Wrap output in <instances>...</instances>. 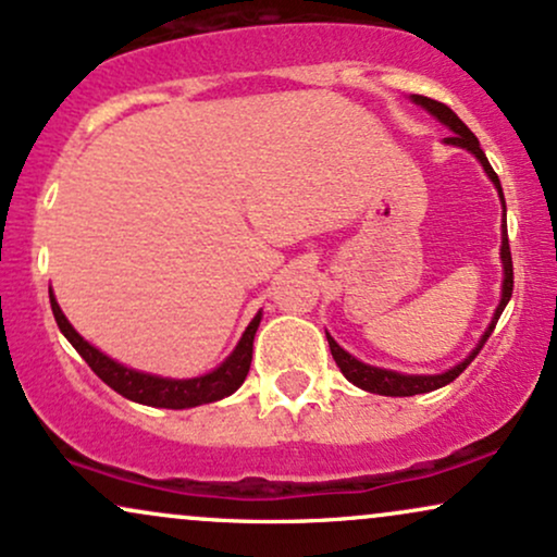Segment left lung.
Wrapping results in <instances>:
<instances>
[{
    "mask_svg": "<svg viewBox=\"0 0 557 557\" xmlns=\"http://www.w3.org/2000/svg\"><path fill=\"white\" fill-rule=\"evenodd\" d=\"M412 103L423 106L428 113H433L435 119H438L441 124H446L448 129H451V137H446L444 143L446 145H454V147H465V150H470L474 158L480 160L482 169H485L487 178L493 181L495 189L500 194V205H504V225H500V231H504V236H500V264H504V285H500V304L495 308L493 313V321L487 324L485 334L480 337V343L474 350L467 355L461 363H457L454 368H448L446 373H435V376H407V373H397V371H386V368H376V366H368V363H360L358 358H352L350 352L343 350L334 339L326 334V339H330V350H332V358L334 363H337L339 371H343V376L355 384L358 388H366V392L371 394H384V397H412V394H428L433 392V388H441L446 384H451L454 379L459 376L461 371H465L467 366L472 363L474 358H478V352L482 350V345L487 343V337H491L495 324H498L500 313H504V308L508 300H511V293H513V261H511V249H508V231H506V202H504V189H500V181H498V173L491 169V163H487L485 152H482V147L478 143V137L467 129V124L461 122V119L448 109L446 103H438V100L433 98H425V96H412Z\"/></svg>",
    "mask_w": 557,
    "mask_h": 557,
    "instance_id": "8db88e82",
    "label": "left lung"
}]
</instances>
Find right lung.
Listing matches in <instances>:
<instances>
[{"instance_id": "1", "label": "right lung", "mask_w": 557, "mask_h": 557, "mask_svg": "<svg viewBox=\"0 0 557 557\" xmlns=\"http://www.w3.org/2000/svg\"><path fill=\"white\" fill-rule=\"evenodd\" d=\"M49 298H51V311H53V319H57L59 330H62L64 337L70 339L72 347L83 355V360L92 368V373H96L103 384H109L113 392H119L122 397L132 401H139V405L165 407V410H186V407L210 405V401L231 397V394L246 381V373H249L251 352H253V334L259 330L261 311L251 319V324L246 326L244 337L238 339L236 350L227 355L214 371L197 379H163V376H152V373L134 371V368L116 363V360H111L109 355L100 352L98 347H92L87 339L79 337L75 326L66 321L62 308L57 304V298H53V293H49Z\"/></svg>"}]
</instances>
